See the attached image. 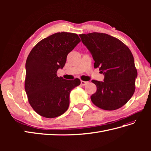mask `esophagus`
Segmentation results:
<instances>
[{
  "mask_svg": "<svg viewBox=\"0 0 151 151\" xmlns=\"http://www.w3.org/2000/svg\"><path fill=\"white\" fill-rule=\"evenodd\" d=\"M81 85H82V86H85V85H86L88 83V82L84 81H81Z\"/></svg>",
  "mask_w": 151,
  "mask_h": 151,
  "instance_id": "1",
  "label": "esophagus"
}]
</instances>
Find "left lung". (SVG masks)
<instances>
[{
	"label": "left lung",
	"instance_id": "obj_1",
	"mask_svg": "<svg viewBox=\"0 0 151 151\" xmlns=\"http://www.w3.org/2000/svg\"><path fill=\"white\" fill-rule=\"evenodd\" d=\"M94 60V67L104 75V81L92 80L96 92L91 96L94 104L104 110L125 105L135 89L137 71L130 49L120 40L102 33L79 35Z\"/></svg>",
	"mask_w": 151,
	"mask_h": 151
}]
</instances>
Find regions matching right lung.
I'll return each mask as SVG.
<instances>
[{"label":"right lung","mask_w":151,"mask_h":151,"mask_svg":"<svg viewBox=\"0 0 151 151\" xmlns=\"http://www.w3.org/2000/svg\"><path fill=\"white\" fill-rule=\"evenodd\" d=\"M80 42L76 33H57L41 40L28 55L25 91L29 104L38 115L52 118L67 110L70 91L81 81L64 79L57 72L65 65L68 53Z\"/></svg>","instance_id":"1"}]
</instances>
